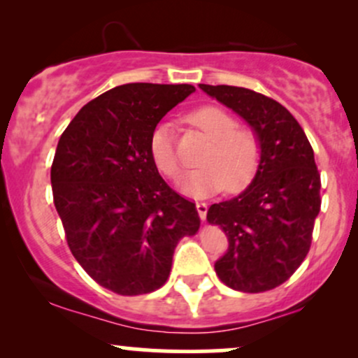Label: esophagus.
<instances>
[{"mask_svg": "<svg viewBox=\"0 0 358 358\" xmlns=\"http://www.w3.org/2000/svg\"><path fill=\"white\" fill-rule=\"evenodd\" d=\"M195 207H196V212H199L200 219L205 220V215H207V210H208L207 203H203V202H196V203H195Z\"/></svg>", "mask_w": 358, "mask_h": 358, "instance_id": "esophagus-1", "label": "esophagus"}]
</instances>
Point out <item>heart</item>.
<instances>
[{
  "mask_svg": "<svg viewBox=\"0 0 358 358\" xmlns=\"http://www.w3.org/2000/svg\"><path fill=\"white\" fill-rule=\"evenodd\" d=\"M188 122L210 138L202 155L205 165L187 171L178 180L180 190L187 195L200 196L229 188L236 190L248 183L261 158V145L254 131L237 127V121L227 110L205 106L188 116ZM150 153L155 165L166 176H176L180 163L173 141V124L159 122L150 136Z\"/></svg>",
  "mask_w": 358,
  "mask_h": 358,
  "instance_id": "heart-1",
  "label": "heart"
}]
</instances>
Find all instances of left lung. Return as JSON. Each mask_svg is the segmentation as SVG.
I'll use <instances>...</instances> for the list:
<instances>
[{
	"instance_id": "left-lung-1",
	"label": "left lung",
	"mask_w": 358,
	"mask_h": 358,
	"mask_svg": "<svg viewBox=\"0 0 358 358\" xmlns=\"http://www.w3.org/2000/svg\"><path fill=\"white\" fill-rule=\"evenodd\" d=\"M199 87L244 119L261 145L252 182L207 212L208 222L220 225L229 241L227 252L215 261V273L242 293L273 289L310 250L322 205L313 148L296 119L274 99L234 85Z\"/></svg>"
}]
</instances>
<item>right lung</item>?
Listing matches in <instances>:
<instances>
[{"label":"right lung","instance_id":"obj_1","mask_svg":"<svg viewBox=\"0 0 358 358\" xmlns=\"http://www.w3.org/2000/svg\"><path fill=\"white\" fill-rule=\"evenodd\" d=\"M190 84H124L85 104L57 145L50 180L67 244L85 273L122 294L165 285L178 241L200 227L195 203L168 187L150 136Z\"/></svg>","mask_w":358,"mask_h":358}]
</instances>
